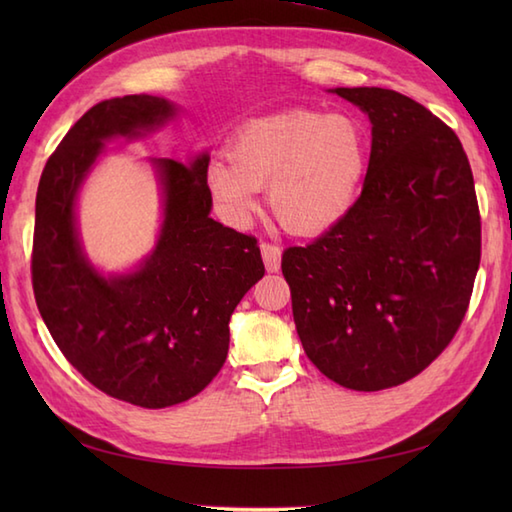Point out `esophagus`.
Returning <instances> with one entry per match:
<instances>
[{
  "instance_id": "obj_1",
  "label": "esophagus",
  "mask_w": 512,
  "mask_h": 512,
  "mask_svg": "<svg viewBox=\"0 0 512 512\" xmlns=\"http://www.w3.org/2000/svg\"><path fill=\"white\" fill-rule=\"evenodd\" d=\"M262 257H264V264L268 273H277L279 266H281V248L277 244H270V242H262Z\"/></svg>"
}]
</instances>
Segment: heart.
Here are the masks:
<instances>
[{
  "label": "heart",
  "instance_id": "1",
  "mask_svg": "<svg viewBox=\"0 0 512 512\" xmlns=\"http://www.w3.org/2000/svg\"><path fill=\"white\" fill-rule=\"evenodd\" d=\"M369 158L372 145L356 116L292 107L239 125L228 143V162H211L206 184L233 222H246L257 206V189L268 187L279 224L312 235L350 213Z\"/></svg>",
  "mask_w": 512,
  "mask_h": 512
}]
</instances>
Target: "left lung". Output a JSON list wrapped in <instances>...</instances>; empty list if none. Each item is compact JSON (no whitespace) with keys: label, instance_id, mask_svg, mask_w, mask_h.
<instances>
[{"label":"left lung","instance_id":"8db88e82","mask_svg":"<svg viewBox=\"0 0 512 512\" xmlns=\"http://www.w3.org/2000/svg\"><path fill=\"white\" fill-rule=\"evenodd\" d=\"M372 123L356 204L281 257L310 361L334 383H407L444 352L469 308L482 255L473 171L460 138L427 107L383 88H336Z\"/></svg>","mask_w":512,"mask_h":512}]
</instances>
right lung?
Wrapping results in <instances>:
<instances>
[{
    "instance_id": "right-lung-1",
    "label": "right lung",
    "mask_w": 512,
    "mask_h": 512,
    "mask_svg": "<svg viewBox=\"0 0 512 512\" xmlns=\"http://www.w3.org/2000/svg\"><path fill=\"white\" fill-rule=\"evenodd\" d=\"M176 105L129 94L90 107L43 167L32 239V288L43 323L79 374L103 394L145 409L193 398L220 372L228 321L264 277L253 235L211 213L209 156L158 158L165 220L158 244L129 275L103 277L83 255L74 202L103 140L165 125Z\"/></svg>"
}]
</instances>
